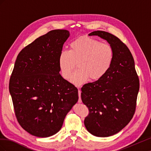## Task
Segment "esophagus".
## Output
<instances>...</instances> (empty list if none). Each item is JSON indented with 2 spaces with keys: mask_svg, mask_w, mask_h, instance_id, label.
Listing matches in <instances>:
<instances>
[{
  "mask_svg": "<svg viewBox=\"0 0 151 151\" xmlns=\"http://www.w3.org/2000/svg\"><path fill=\"white\" fill-rule=\"evenodd\" d=\"M78 94H79V100H78V102L79 103H82V100H81V91L80 89L78 90Z\"/></svg>",
  "mask_w": 151,
  "mask_h": 151,
  "instance_id": "34e87169",
  "label": "esophagus"
}]
</instances>
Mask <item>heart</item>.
Returning a JSON list of instances; mask_svg holds the SVG:
<instances>
[{
	"label": "heart",
	"instance_id": "1",
	"mask_svg": "<svg viewBox=\"0 0 151 151\" xmlns=\"http://www.w3.org/2000/svg\"><path fill=\"white\" fill-rule=\"evenodd\" d=\"M114 60L111 45L87 36L75 40L69 51L62 50L58 56V65L63 79L68 80L77 63L78 69L72 74L70 82L77 86L84 84L89 78L101 79L110 69Z\"/></svg>",
	"mask_w": 151,
	"mask_h": 151
}]
</instances>
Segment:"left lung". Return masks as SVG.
Masks as SVG:
<instances>
[{
	"label": "left lung",
	"mask_w": 151,
	"mask_h": 151,
	"mask_svg": "<svg viewBox=\"0 0 151 151\" xmlns=\"http://www.w3.org/2000/svg\"><path fill=\"white\" fill-rule=\"evenodd\" d=\"M88 35L106 40L114 50L113 64L106 75L81 88L82 101L89 110L84 120L87 130L94 136L106 137L118 133L132 120L139 79L132 55L119 38L103 31Z\"/></svg>",
	"instance_id": "1"
}]
</instances>
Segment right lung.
<instances>
[{
  "label": "right lung",
  "mask_w": 151,
  "mask_h": 151,
  "mask_svg": "<svg viewBox=\"0 0 151 151\" xmlns=\"http://www.w3.org/2000/svg\"><path fill=\"white\" fill-rule=\"evenodd\" d=\"M69 31L55 29L36 39L18 54L9 92L21 126L30 134L48 137L61 129L78 101V89L60 74L58 56Z\"/></svg>",
  "instance_id": "add662e5"
}]
</instances>
